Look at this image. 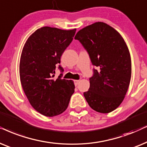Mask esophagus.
<instances>
[{
	"instance_id": "obj_1",
	"label": "esophagus",
	"mask_w": 147,
	"mask_h": 147,
	"mask_svg": "<svg viewBox=\"0 0 147 147\" xmlns=\"http://www.w3.org/2000/svg\"><path fill=\"white\" fill-rule=\"evenodd\" d=\"M79 81H80V80H75V81H74V83H75V86L78 85V84H79Z\"/></svg>"
}]
</instances>
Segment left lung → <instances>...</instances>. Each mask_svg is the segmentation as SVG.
<instances>
[{"label":"left lung","instance_id":"left-lung-1","mask_svg":"<svg viewBox=\"0 0 147 147\" xmlns=\"http://www.w3.org/2000/svg\"><path fill=\"white\" fill-rule=\"evenodd\" d=\"M87 51L93 69L89 91L84 97L93 110L107 113L124 100L130 85L132 64L128 46L112 27L96 22L79 30L75 37Z\"/></svg>","mask_w":147,"mask_h":147}]
</instances>
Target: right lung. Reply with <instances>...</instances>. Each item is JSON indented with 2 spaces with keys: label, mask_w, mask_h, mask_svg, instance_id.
Instances as JSON below:
<instances>
[{
  "label": "right lung",
  "mask_w": 147,
  "mask_h": 147,
  "mask_svg": "<svg viewBox=\"0 0 147 147\" xmlns=\"http://www.w3.org/2000/svg\"><path fill=\"white\" fill-rule=\"evenodd\" d=\"M76 29L63 30L43 27L33 33L23 46L19 75L23 91L37 111L53 117L67 108L75 92L72 80L53 79L60 58L73 40ZM58 68L63 72L62 67Z\"/></svg>",
  "instance_id": "1"
}]
</instances>
